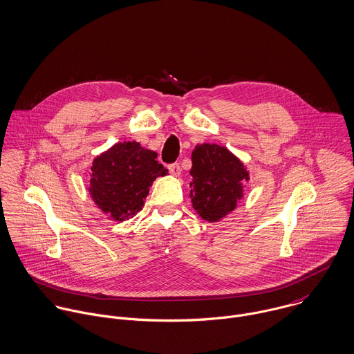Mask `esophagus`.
I'll return each instance as SVG.
<instances>
[{
  "mask_svg": "<svg viewBox=\"0 0 354 354\" xmlns=\"http://www.w3.org/2000/svg\"><path fill=\"white\" fill-rule=\"evenodd\" d=\"M169 171H170V174L178 177L181 174V167L178 163H173V165H169Z\"/></svg>",
  "mask_w": 354,
  "mask_h": 354,
  "instance_id": "1",
  "label": "esophagus"
}]
</instances>
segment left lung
I'll use <instances>...</instances> for the list:
<instances>
[{"mask_svg": "<svg viewBox=\"0 0 354 354\" xmlns=\"http://www.w3.org/2000/svg\"><path fill=\"white\" fill-rule=\"evenodd\" d=\"M191 201L195 212L216 223L230 214L243 196L249 171L227 148L217 144L196 145L192 152Z\"/></svg>", "mask_w": 354, "mask_h": 354, "instance_id": "left-lung-1", "label": "left lung"}]
</instances>
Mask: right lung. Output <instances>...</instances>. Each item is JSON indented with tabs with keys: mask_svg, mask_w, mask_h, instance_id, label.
<instances>
[{
	"mask_svg": "<svg viewBox=\"0 0 354 354\" xmlns=\"http://www.w3.org/2000/svg\"><path fill=\"white\" fill-rule=\"evenodd\" d=\"M158 153L136 141L118 142L93 160L88 192L95 205L115 221L136 216L152 183L167 174Z\"/></svg>",
	"mask_w": 354,
	"mask_h": 354,
	"instance_id": "obj_1",
	"label": "right lung"
}]
</instances>
